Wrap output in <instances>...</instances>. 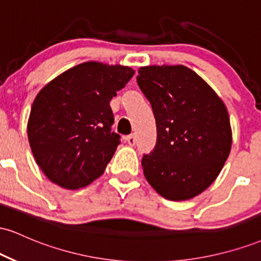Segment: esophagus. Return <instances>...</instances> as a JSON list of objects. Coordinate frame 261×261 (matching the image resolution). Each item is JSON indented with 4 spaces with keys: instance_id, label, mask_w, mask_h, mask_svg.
I'll list each match as a JSON object with an SVG mask.
<instances>
[{
    "instance_id": "1",
    "label": "esophagus",
    "mask_w": 261,
    "mask_h": 261,
    "mask_svg": "<svg viewBox=\"0 0 261 261\" xmlns=\"http://www.w3.org/2000/svg\"><path fill=\"white\" fill-rule=\"evenodd\" d=\"M125 140H126V142L130 146H134L136 143V136L135 135H128V136L125 137Z\"/></svg>"
}]
</instances>
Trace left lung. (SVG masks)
Instances as JSON below:
<instances>
[{"label": "left lung", "mask_w": 261, "mask_h": 261, "mask_svg": "<svg viewBox=\"0 0 261 261\" xmlns=\"http://www.w3.org/2000/svg\"><path fill=\"white\" fill-rule=\"evenodd\" d=\"M137 85L151 103L157 125V145L141 162L146 180L164 199H193L216 180L228 158V110L187 66H143Z\"/></svg>", "instance_id": "obj_1"}]
</instances>
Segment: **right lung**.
I'll return each mask as SVG.
<instances>
[{
	"label": "right lung",
	"mask_w": 261,
	"mask_h": 261,
	"mask_svg": "<svg viewBox=\"0 0 261 261\" xmlns=\"http://www.w3.org/2000/svg\"><path fill=\"white\" fill-rule=\"evenodd\" d=\"M134 73L128 66L83 62L38 93L27 131L33 155L50 181L77 190L103 174L120 142L110 131L109 103Z\"/></svg>",
	"instance_id": "1"
}]
</instances>
